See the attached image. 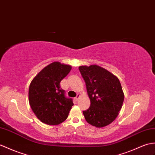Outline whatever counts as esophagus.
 <instances>
[{
  "instance_id": "34e87169",
  "label": "esophagus",
  "mask_w": 155,
  "mask_h": 155,
  "mask_svg": "<svg viewBox=\"0 0 155 155\" xmlns=\"http://www.w3.org/2000/svg\"><path fill=\"white\" fill-rule=\"evenodd\" d=\"M80 97H81V95L79 94H77V97H76V98H75V100H76L77 101V100H78V99L80 98Z\"/></svg>"
}]
</instances>
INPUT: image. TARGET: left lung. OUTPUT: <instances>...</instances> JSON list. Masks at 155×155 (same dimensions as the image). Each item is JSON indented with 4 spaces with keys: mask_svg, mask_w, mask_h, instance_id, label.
I'll use <instances>...</instances> for the list:
<instances>
[{
    "mask_svg": "<svg viewBox=\"0 0 155 155\" xmlns=\"http://www.w3.org/2000/svg\"><path fill=\"white\" fill-rule=\"evenodd\" d=\"M85 81L91 106L83 111L86 121L96 127H106L116 120L123 105L124 93L118 78L97 64L79 67Z\"/></svg>",
    "mask_w": 155,
    "mask_h": 155,
    "instance_id": "1",
    "label": "left lung"
}]
</instances>
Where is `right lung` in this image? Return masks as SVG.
Returning a JSON list of instances; mask_svg holds the SVG:
<instances>
[{
    "mask_svg": "<svg viewBox=\"0 0 155 155\" xmlns=\"http://www.w3.org/2000/svg\"><path fill=\"white\" fill-rule=\"evenodd\" d=\"M69 64L54 61L45 67L31 81L28 91L32 111L42 123L57 125L66 120L73 106L64 96L60 82L69 73Z\"/></svg>",
    "mask_w": 155,
    "mask_h": 155,
    "instance_id": "right-lung-1",
    "label": "right lung"
}]
</instances>
